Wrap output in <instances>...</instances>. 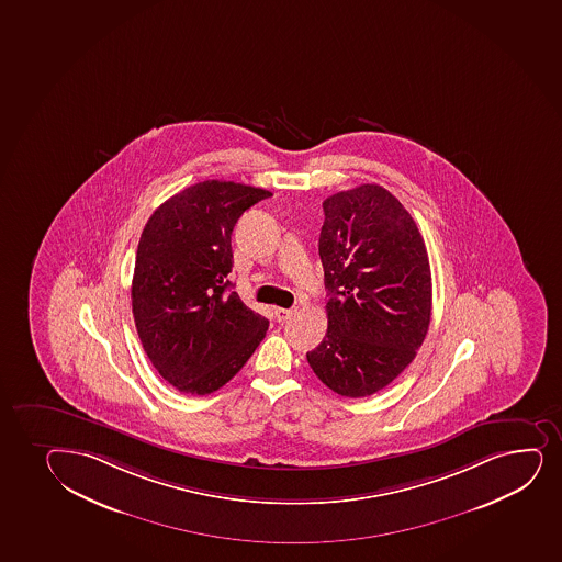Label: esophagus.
Segmentation results:
<instances>
[{
    "label": "esophagus",
    "instance_id": "1",
    "mask_svg": "<svg viewBox=\"0 0 562 562\" xmlns=\"http://www.w3.org/2000/svg\"><path fill=\"white\" fill-rule=\"evenodd\" d=\"M295 314V310L290 308H274V317H277L278 323H285L288 319H291Z\"/></svg>",
    "mask_w": 562,
    "mask_h": 562
}]
</instances>
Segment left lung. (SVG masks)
Wrapping results in <instances>:
<instances>
[{"label":"left lung","mask_w":562,"mask_h":562,"mask_svg":"<svg viewBox=\"0 0 562 562\" xmlns=\"http://www.w3.org/2000/svg\"><path fill=\"white\" fill-rule=\"evenodd\" d=\"M323 211L328 327L306 359L336 394L372 396L409 367L428 333V252L413 216L379 184L328 195Z\"/></svg>","instance_id":"8db88e82"}]
</instances>
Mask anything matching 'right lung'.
<instances>
[{
	"mask_svg": "<svg viewBox=\"0 0 562 562\" xmlns=\"http://www.w3.org/2000/svg\"><path fill=\"white\" fill-rule=\"evenodd\" d=\"M269 195L211 179L171 195L142 232L131 290L134 323L153 367L179 392L218 391L266 338L269 322L229 291L227 274L235 224Z\"/></svg>",
	"mask_w": 562,
	"mask_h": 562,
	"instance_id": "1",
	"label": "right lung"
}]
</instances>
